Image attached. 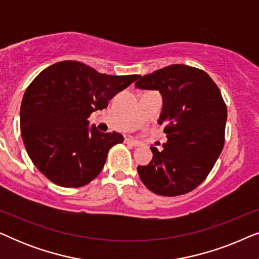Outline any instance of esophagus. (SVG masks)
<instances>
[{
  "label": "esophagus",
  "mask_w": 259,
  "mask_h": 259,
  "mask_svg": "<svg viewBox=\"0 0 259 259\" xmlns=\"http://www.w3.org/2000/svg\"><path fill=\"white\" fill-rule=\"evenodd\" d=\"M125 143L127 144V145H131V146H140V143L139 141H137V140H134V139H132V138H126L125 139Z\"/></svg>",
  "instance_id": "34e87169"
}]
</instances>
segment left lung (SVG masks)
<instances>
[{"instance_id": "8db88e82", "label": "left lung", "mask_w": 259, "mask_h": 259, "mask_svg": "<svg viewBox=\"0 0 259 259\" xmlns=\"http://www.w3.org/2000/svg\"><path fill=\"white\" fill-rule=\"evenodd\" d=\"M139 90L162 95L158 122L165 123L167 143L153 152L147 166H138L141 182L159 196L176 197L206 179L222 153L228 109L217 84L204 70L171 65L139 76Z\"/></svg>"}]
</instances>
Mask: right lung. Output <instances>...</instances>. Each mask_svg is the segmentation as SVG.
<instances>
[{"mask_svg": "<svg viewBox=\"0 0 259 259\" xmlns=\"http://www.w3.org/2000/svg\"><path fill=\"white\" fill-rule=\"evenodd\" d=\"M139 75H107L79 61H61L42 70L24 92L21 136L42 175L62 187H81L97 178L120 133L88 127L91 114L106 108Z\"/></svg>", "mask_w": 259, "mask_h": 259, "instance_id": "1", "label": "right lung"}]
</instances>
